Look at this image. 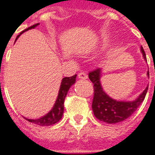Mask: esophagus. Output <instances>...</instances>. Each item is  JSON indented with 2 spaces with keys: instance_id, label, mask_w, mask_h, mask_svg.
Segmentation results:
<instances>
[{
  "instance_id": "esophagus-1",
  "label": "esophagus",
  "mask_w": 155,
  "mask_h": 155,
  "mask_svg": "<svg viewBox=\"0 0 155 155\" xmlns=\"http://www.w3.org/2000/svg\"><path fill=\"white\" fill-rule=\"evenodd\" d=\"M78 78H80V79H87L88 75L85 72H80V73H78Z\"/></svg>"
}]
</instances>
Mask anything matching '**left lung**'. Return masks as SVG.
Instances as JSON below:
<instances>
[{
	"instance_id": "1",
	"label": "left lung",
	"mask_w": 155,
	"mask_h": 155,
	"mask_svg": "<svg viewBox=\"0 0 155 155\" xmlns=\"http://www.w3.org/2000/svg\"><path fill=\"white\" fill-rule=\"evenodd\" d=\"M141 52L143 54V59L147 61L146 55L143 47H141ZM101 74H102V69L100 68H98L94 71L89 72L88 74L89 79L94 84V90L92 109L94 111V115L97 119L106 122L108 124H116L127 119L136 111L138 106L144 100L149 86L146 87V88L142 94H139L136 100L132 101L116 100L112 99L110 96H109L102 88L100 82ZM147 75L149 78V71L147 72Z\"/></svg>"
}]
</instances>
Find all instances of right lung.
<instances>
[{
    "label": "right lung",
    "instance_id": "add662e5",
    "mask_svg": "<svg viewBox=\"0 0 155 155\" xmlns=\"http://www.w3.org/2000/svg\"><path fill=\"white\" fill-rule=\"evenodd\" d=\"M39 24V23H36L35 25L29 27L27 29L22 31V33H20V35H18V37L16 38V40L18 39V37L22 35V33H24L25 31L29 30V29H32V28H35ZM76 78H77V74L74 76H71V77H69V78H64L63 79L61 80L58 96L56 98L55 104L53 105L52 109L47 114H45V116H41V117H39L38 119H28V118H25V117L24 118L28 121L32 122V123H35V124L39 125V126H51V125L55 124L56 122H58L63 116L65 98H66L67 93H68L69 88H71L72 84H75Z\"/></svg>",
    "mask_w": 155,
    "mask_h": 155
}]
</instances>
